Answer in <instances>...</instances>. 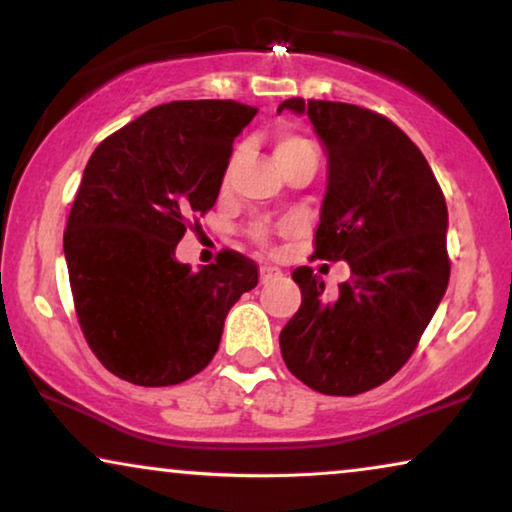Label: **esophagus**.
Masks as SVG:
<instances>
[{"instance_id":"esophagus-1","label":"esophagus","mask_w":512,"mask_h":512,"mask_svg":"<svg viewBox=\"0 0 512 512\" xmlns=\"http://www.w3.org/2000/svg\"><path fill=\"white\" fill-rule=\"evenodd\" d=\"M282 270L272 268V265H263L261 268V284H270V282H277V279H282Z\"/></svg>"}]
</instances>
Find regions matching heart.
<instances>
[{"label":"heart","instance_id":"obj_1","mask_svg":"<svg viewBox=\"0 0 512 512\" xmlns=\"http://www.w3.org/2000/svg\"><path fill=\"white\" fill-rule=\"evenodd\" d=\"M305 149H310V142H307V139H303V137L293 135V132H289V130H279L275 135V158L282 167L289 163V160L296 158L298 153H303ZM249 235H251V240L261 244V247H265V244H268L270 237H272V228L268 226V223L258 221L249 228Z\"/></svg>","mask_w":512,"mask_h":512}]
</instances>
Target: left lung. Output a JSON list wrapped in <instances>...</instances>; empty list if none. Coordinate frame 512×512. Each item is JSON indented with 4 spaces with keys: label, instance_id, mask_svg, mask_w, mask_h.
Here are the masks:
<instances>
[{
    "label": "left lung",
    "instance_id": "1",
    "mask_svg": "<svg viewBox=\"0 0 512 512\" xmlns=\"http://www.w3.org/2000/svg\"><path fill=\"white\" fill-rule=\"evenodd\" d=\"M328 153L314 258L347 261L328 296L312 268L293 270L303 303L279 333L286 368L328 396H356L401 370L450 282L447 205L424 153L377 111L291 97Z\"/></svg>",
    "mask_w": 512,
    "mask_h": 512
}]
</instances>
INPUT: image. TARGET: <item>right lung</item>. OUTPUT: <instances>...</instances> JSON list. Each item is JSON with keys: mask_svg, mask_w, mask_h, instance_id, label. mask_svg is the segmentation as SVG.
<instances>
[{"mask_svg": "<svg viewBox=\"0 0 512 512\" xmlns=\"http://www.w3.org/2000/svg\"><path fill=\"white\" fill-rule=\"evenodd\" d=\"M233 100L160 104L90 156L65 230L83 338L109 373L139 387L198 375L258 265L226 251L191 270L174 249L219 198L233 142L256 116Z\"/></svg>", "mask_w": 512, "mask_h": 512, "instance_id": "obj_1", "label": "right lung"}]
</instances>
